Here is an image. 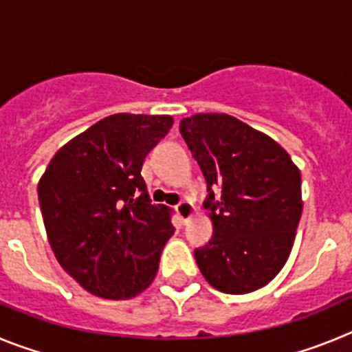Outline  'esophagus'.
<instances>
[{"label":"esophagus","mask_w":352,"mask_h":352,"mask_svg":"<svg viewBox=\"0 0 352 352\" xmlns=\"http://www.w3.org/2000/svg\"><path fill=\"white\" fill-rule=\"evenodd\" d=\"M176 213H178L183 220H188L192 214H194V204L188 203V201H182L179 204H176Z\"/></svg>","instance_id":"esophagus-1"}]
</instances>
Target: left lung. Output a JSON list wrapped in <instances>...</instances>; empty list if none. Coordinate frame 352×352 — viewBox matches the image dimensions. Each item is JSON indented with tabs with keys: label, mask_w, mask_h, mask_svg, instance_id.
Listing matches in <instances>:
<instances>
[{
	"label": "left lung",
	"mask_w": 352,
	"mask_h": 352,
	"mask_svg": "<svg viewBox=\"0 0 352 352\" xmlns=\"http://www.w3.org/2000/svg\"><path fill=\"white\" fill-rule=\"evenodd\" d=\"M179 132L206 179L213 222L211 239L194 252L199 270L227 294L257 291L291 254L303 210L300 169L278 142L229 114L183 118Z\"/></svg>",
	"instance_id": "8db88e82"
}]
</instances>
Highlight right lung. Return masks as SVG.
Wrapping results in <instances>:
<instances>
[{
  "instance_id": "right-lung-1",
  "label": "right lung",
  "mask_w": 352,
  "mask_h": 352,
  "mask_svg": "<svg viewBox=\"0 0 352 352\" xmlns=\"http://www.w3.org/2000/svg\"><path fill=\"white\" fill-rule=\"evenodd\" d=\"M170 116L120 113L68 141L38 182L49 243L80 287L107 300L144 291L174 234L169 208L151 204L141 176Z\"/></svg>"
}]
</instances>
